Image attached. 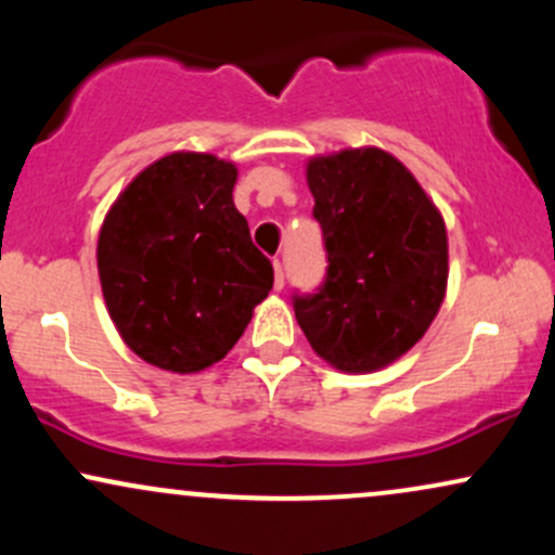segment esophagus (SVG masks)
<instances>
[{"label":"esophagus","instance_id":"34e87169","mask_svg":"<svg viewBox=\"0 0 555 555\" xmlns=\"http://www.w3.org/2000/svg\"><path fill=\"white\" fill-rule=\"evenodd\" d=\"M284 286V269H282V260H273V289L282 292Z\"/></svg>","mask_w":555,"mask_h":555}]
</instances>
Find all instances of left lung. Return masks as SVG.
I'll list each match as a JSON object with an SVG mask.
<instances>
[{"label": "left lung", "mask_w": 555, "mask_h": 555, "mask_svg": "<svg viewBox=\"0 0 555 555\" xmlns=\"http://www.w3.org/2000/svg\"><path fill=\"white\" fill-rule=\"evenodd\" d=\"M328 273L295 315L321 360L373 373L410 352L441 310L449 282L443 216L384 149H344L305 164Z\"/></svg>", "instance_id": "8db88e82"}]
</instances>
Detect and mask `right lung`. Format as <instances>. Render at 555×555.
I'll return each instance as SVG.
<instances>
[{"label":"right lung","instance_id":"right-lung-1","mask_svg":"<svg viewBox=\"0 0 555 555\" xmlns=\"http://www.w3.org/2000/svg\"><path fill=\"white\" fill-rule=\"evenodd\" d=\"M237 167L175 151L149 164L104 216L101 292L140 360L201 373L224 360L273 286L271 260L234 208Z\"/></svg>","mask_w":555,"mask_h":555}]
</instances>
